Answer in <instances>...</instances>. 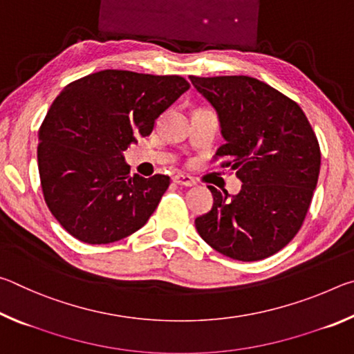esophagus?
<instances>
[{
	"instance_id": "34e87169",
	"label": "esophagus",
	"mask_w": 354,
	"mask_h": 354,
	"mask_svg": "<svg viewBox=\"0 0 354 354\" xmlns=\"http://www.w3.org/2000/svg\"><path fill=\"white\" fill-rule=\"evenodd\" d=\"M173 183L178 184V185H184V187H192V185H195V179L189 176V175H183V173H178L171 178Z\"/></svg>"
}]
</instances>
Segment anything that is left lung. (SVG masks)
I'll return each mask as SVG.
<instances>
[{
	"label": "left lung",
	"mask_w": 354,
	"mask_h": 354,
	"mask_svg": "<svg viewBox=\"0 0 354 354\" xmlns=\"http://www.w3.org/2000/svg\"><path fill=\"white\" fill-rule=\"evenodd\" d=\"M218 115L225 158L242 181L237 195L207 185L214 205L196 217L203 241L231 259L278 253L306 217L320 173V147L295 101L250 76H190Z\"/></svg>",
	"instance_id": "8db88e82"
}]
</instances>
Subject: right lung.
Returning a JSON list of instances; mask_svg holds the SVG:
<instances>
[{"label":"right lung","mask_w":354,"mask_h":354,"mask_svg":"<svg viewBox=\"0 0 354 354\" xmlns=\"http://www.w3.org/2000/svg\"><path fill=\"white\" fill-rule=\"evenodd\" d=\"M189 88L176 75L103 70L59 93L39 131L37 160L45 203L65 231L101 245L147 223L170 178L129 175L123 151Z\"/></svg>","instance_id":"right-lung-1"}]
</instances>
